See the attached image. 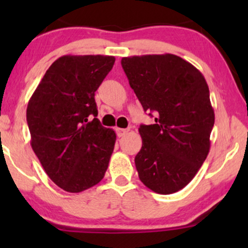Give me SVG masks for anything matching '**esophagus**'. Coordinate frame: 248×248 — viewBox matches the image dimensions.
Wrapping results in <instances>:
<instances>
[{
  "mask_svg": "<svg viewBox=\"0 0 248 248\" xmlns=\"http://www.w3.org/2000/svg\"><path fill=\"white\" fill-rule=\"evenodd\" d=\"M127 133H128V129H122V128H116V135H118L119 138H122V136L126 135Z\"/></svg>",
  "mask_w": 248,
  "mask_h": 248,
  "instance_id": "1",
  "label": "esophagus"
}]
</instances>
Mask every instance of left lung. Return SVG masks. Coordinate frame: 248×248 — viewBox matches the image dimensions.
I'll use <instances>...</instances> for the list:
<instances>
[{
  "label": "left lung",
  "instance_id": "obj_1",
  "mask_svg": "<svg viewBox=\"0 0 248 248\" xmlns=\"http://www.w3.org/2000/svg\"><path fill=\"white\" fill-rule=\"evenodd\" d=\"M121 65L143 109L155 114V124L139 128V177L156 193L177 192L195 177L210 150L215 112L205 78L171 53L124 57Z\"/></svg>",
  "mask_w": 248,
  "mask_h": 248
}]
</instances>
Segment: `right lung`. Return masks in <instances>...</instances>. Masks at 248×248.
Listing matches in <instances>:
<instances>
[{"instance_id":"add662e5","label":"right lung","mask_w":248,"mask_h":248,"mask_svg":"<svg viewBox=\"0 0 248 248\" xmlns=\"http://www.w3.org/2000/svg\"><path fill=\"white\" fill-rule=\"evenodd\" d=\"M114 62L113 56H62L28 104L31 147L51 181L67 192L94 186L108 168L116 135L96 119L94 95Z\"/></svg>"}]
</instances>
